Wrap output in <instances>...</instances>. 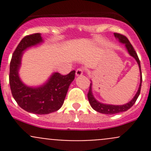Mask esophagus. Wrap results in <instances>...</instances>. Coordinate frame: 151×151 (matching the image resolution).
Wrapping results in <instances>:
<instances>
[{
  "label": "esophagus",
  "instance_id": "1",
  "mask_svg": "<svg viewBox=\"0 0 151 151\" xmlns=\"http://www.w3.org/2000/svg\"><path fill=\"white\" fill-rule=\"evenodd\" d=\"M84 72V68H78L76 70V75L77 76H81Z\"/></svg>",
  "mask_w": 151,
  "mask_h": 151
}]
</instances>
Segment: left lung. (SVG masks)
<instances>
[{"label":"left lung","instance_id":"8db88e82","mask_svg":"<svg viewBox=\"0 0 151 151\" xmlns=\"http://www.w3.org/2000/svg\"><path fill=\"white\" fill-rule=\"evenodd\" d=\"M114 34H115V37L118 38V39H119V41L121 42V43H124L125 45H126V49H127L129 54H130L132 57H134L135 59H136L138 65H139V71H140V85H139V89H138L136 95H135V96L134 97V99L130 101V102L127 103V104L124 105H119V106L117 105L116 106V105L104 104L99 102V101H97L96 100L94 99L92 92H91V84L89 88V91H88V101H89L90 102V104H91V106H92V108L94 109V110L97 111V112H100V113L106 114V115H112V114L119 113V112H125V111H127L128 109H130V108L134 104V103L136 102L138 96H139V93H140L142 80V78L140 61H139V58H138L137 54L136 51H135L134 49L133 46H132V44L130 43V42H129V39H127V37H126V36L118 33H115Z\"/></svg>","mask_w":151,"mask_h":151}]
</instances>
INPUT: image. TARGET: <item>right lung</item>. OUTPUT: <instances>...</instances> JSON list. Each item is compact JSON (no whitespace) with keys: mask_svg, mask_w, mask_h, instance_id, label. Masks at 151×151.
Wrapping results in <instances>:
<instances>
[{"mask_svg":"<svg viewBox=\"0 0 151 151\" xmlns=\"http://www.w3.org/2000/svg\"><path fill=\"white\" fill-rule=\"evenodd\" d=\"M42 42V39L39 33L25 36L12 55L9 69V84L14 99L24 110L37 115H46L61 107L68 87L75 76L74 70L66 75L55 73L46 84L36 88L26 86L21 82L18 70L22 52Z\"/></svg>","mask_w":151,"mask_h":151,"instance_id":"obj_1","label":"right lung"}]
</instances>
